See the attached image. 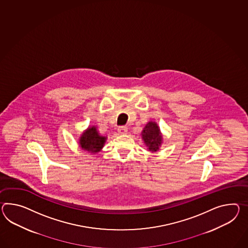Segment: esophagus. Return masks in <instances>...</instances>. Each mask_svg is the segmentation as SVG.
Wrapping results in <instances>:
<instances>
[{
    "instance_id": "1",
    "label": "esophagus",
    "mask_w": 248,
    "mask_h": 248,
    "mask_svg": "<svg viewBox=\"0 0 248 248\" xmlns=\"http://www.w3.org/2000/svg\"><path fill=\"white\" fill-rule=\"evenodd\" d=\"M117 132H118L119 134H122V135L126 134L127 132H128V128L126 126H120L117 129Z\"/></svg>"
}]
</instances>
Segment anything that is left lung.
<instances>
[{"label": "left lung", "instance_id": "1", "mask_svg": "<svg viewBox=\"0 0 248 248\" xmlns=\"http://www.w3.org/2000/svg\"><path fill=\"white\" fill-rule=\"evenodd\" d=\"M140 135L147 150L151 152L158 151L163 142V135L156 122L147 123Z\"/></svg>", "mask_w": 248, "mask_h": 248}]
</instances>
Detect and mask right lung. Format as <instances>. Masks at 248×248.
Wrapping results in <instances>:
<instances>
[{
  "label": "right lung",
  "mask_w": 248,
  "mask_h": 248,
  "mask_svg": "<svg viewBox=\"0 0 248 248\" xmlns=\"http://www.w3.org/2000/svg\"><path fill=\"white\" fill-rule=\"evenodd\" d=\"M108 136L101 135L97 131V126H89L79 136L78 144L83 151L97 154L101 151L107 141Z\"/></svg>",
  "instance_id": "add662e5"
}]
</instances>
